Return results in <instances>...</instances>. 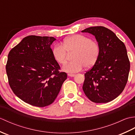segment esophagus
<instances>
[{
	"mask_svg": "<svg viewBox=\"0 0 135 135\" xmlns=\"http://www.w3.org/2000/svg\"><path fill=\"white\" fill-rule=\"evenodd\" d=\"M68 75L69 76H71V77H73L75 75V74H68Z\"/></svg>",
	"mask_w": 135,
	"mask_h": 135,
	"instance_id": "1",
	"label": "esophagus"
}]
</instances>
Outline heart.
<instances>
[{
	"label": "heart",
	"mask_w": 135,
	"mask_h": 135,
	"mask_svg": "<svg viewBox=\"0 0 135 135\" xmlns=\"http://www.w3.org/2000/svg\"><path fill=\"white\" fill-rule=\"evenodd\" d=\"M57 45L52 50L54 59L59 64L67 62L70 55L73 61L65 64L63 70L68 73H76L83 68H90L95 64L100 55L98 42L88 37L76 34L68 37L62 43Z\"/></svg>",
	"instance_id": "b5f03b06"
}]
</instances>
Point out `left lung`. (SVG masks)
<instances>
[{"label": "left lung", "mask_w": 135, "mask_h": 135, "mask_svg": "<svg viewBox=\"0 0 135 135\" xmlns=\"http://www.w3.org/2000/svg\"><path fill=\"white\" fill-rule=\"evenodd\" d=\"M82 32L95 36L100 49L97 62L85 74L83 90L94 103L111 102L122 92L128 81L130 61L125 45L104 27H91Z\"/></svg>", "instance_id": "left-lung-1"}]
</instances>
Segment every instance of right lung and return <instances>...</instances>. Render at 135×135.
Here are the masks:
<instances>
[{
	"label": "right lung",
	"instance_id": "obj_1",
	"mask_svg": "<svg viewBox=\"0 0 135 135\" xmlns=\"http://www.w3.org/2000/svg\"><path fill=\"white\" fill-rule=\"evenodd\" d=\"M53 37L30 35L8 54L6 69L8 84L16 95L33 106L44 107L53 103L67 78L50 47Z\"/></svg>",
	"mask_w": 135,
	"mask_h": 135
}]
</instances>
